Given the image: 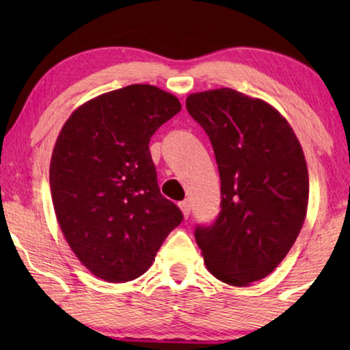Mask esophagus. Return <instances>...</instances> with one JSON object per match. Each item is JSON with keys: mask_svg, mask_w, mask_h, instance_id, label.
<instances>
[{"mask_svg": "<svg viewBox=\"0 0 350 350\" xmlns=\"http://www.w3.org/2000/svg\"><path fill=\"white\" fill-rule=\"evenodd\" d=\"M178 207L181 210V213H183V217L188 218L189 213H191V205H189L188 200H183V202H180Z\"/></svg>", "mask_w": 350, "mask_h": 350, "instance_id": "34e87169", "label": "esophagus"}]
</instances>
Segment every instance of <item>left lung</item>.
<instances>
[{"label": "left lung", "instance_id": "8db88e82", "mask_svg": "<svg viewBox=\"0 0 350 350\" xmlns=\"http://www.w3.org/2000/svg\"><path fill=\"white\" fill-rule=\"evenodd\" d=\"M186 109L212 142L221 212L196 242L213 277L247 286L293 247L309 202V174L288 121L265 100L221 88L188 95Z\"/></svg>", "mask_w": 350, "mask_h": 350}]
</instances>
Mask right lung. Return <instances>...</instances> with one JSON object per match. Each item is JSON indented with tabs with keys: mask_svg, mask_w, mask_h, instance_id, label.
Instances as JSON below:
<instances>
[{
	"mask_svg": "<svg viewBox=\"0 0 350 350\" xmlns=\"http://www.w3.org/2000/svg\"><path fill=\"white\" fill-rule=\"evenodd\" d=\"M181 109L150 84H132L75 109L51 157L52 204L81 265L111 284L145 274L183 219L161 194L150 140Z\"/></svg>",
	"mask_w": 350,
	"mask_h": 350,
	"instance_id": "add662e5",
	"label": "right lung"
}]
</instances>
